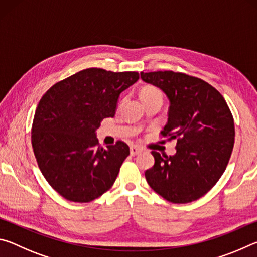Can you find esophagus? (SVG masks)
Returning <instances> with one entry per match:
<instances>
[{
    "label": "esophagus",
    "instance_id": "esophagus-1",
    "mask_svg": "<svg viewBox=\"0 0 257 257\" xmlns=\"http://www.w3.org/2000/svg\"><path fill=\"white\" fill-rule=\"evenodd\" d=\"M141 152H142L141 147H138V146H132V147H130V155H133V156L138 155L139 153H141Z\"/></svg>",
    "mask_w": 257,
    "mask_h": 257
}]
</instances>
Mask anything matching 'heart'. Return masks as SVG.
Returning a JSON list of instances; mask_svg holds the SVG:
<instances>
[{"instance_id":"obj_1","label":"heart","mask_w":257,"mask_h":257,"mask_svg":"<svg viewBox=\"0 0 257 257\" xmlns=\"http://www.w3.org/2000/svg\"><path fill=\"white\" fill-rule=\"evenodd\" d=\"M139 96L143 102L149 101V99H154V98H160L162 99V92L155 86H145L143 87L139 92Z\"/></svg>"}]
</instances>
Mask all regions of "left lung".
I'll return each mask as SVG.
<instances>
[{
	"mask_svg": "<svg viewBox=\"0 0 257 257\" xmlns=\"http://www.w3.org/2000/svg\"><path fill=\"white\" fill-rule=\"evenodd\" d=\"M170 102L161 132L176 139V154L153 151L155 163L145 177L155 193L175 204L190 203L212 189L227 168L234 144V124L227 102L199 78L173 71L141 72Z\"/></svg>",
	"mask_w": 257,
	"mask_h": 257,
	"instance_id": "obj_1",
	"label": "left lung"
}]
</instances>
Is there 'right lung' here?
<instances>
[{"mask_svg":"<svg viewBox=\"0 0 257 257\" xmlns=\"http://www.w3.org/2000/svg\"><path fill=\"white\" fill-rule=\"evenodd\" d=\"M139 79L136 71L88 68L56 82L34 115L32 145L43 176L70 202L88 203L111 188L129 146L103 149L96 129L113 118L120 94Z\"/></svg>","mask_w":257,"mask_h":257,"instance_id":"1","label":"right lung"}]
</instances>
